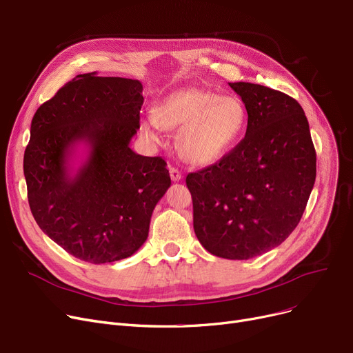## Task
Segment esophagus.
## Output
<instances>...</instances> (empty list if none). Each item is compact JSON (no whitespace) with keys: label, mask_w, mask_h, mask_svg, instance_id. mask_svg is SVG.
Instances as JSON below:
<instances>
[{"label":"esophagus","mask_w":353,"mask_h":353,"mask_svg":"<svg viewBox=\"0 0 353 353\" xmlns=\"http://www.w3.org/2000/svg\"><path fill=\"white\" fill-rule=\"evenodd\" d=\"M169 172H170V177H172L173 181H180V180H181L183 176H181V173L176 169V167H170Z\"/></svg>","instance_id":"1"}]
</instances>
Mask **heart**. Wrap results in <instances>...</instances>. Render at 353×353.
Returning <instances> with one entry per match:
<instances>
[{"mask_svg":"<svg viewBox=\"0 0 353 353\" xmlns=\"http://www.w3.org/2000/svg\"><path fill=\"white\" fill-rule=\"evenodd\" d=\"M141 132L160 140L163 130H179L177 148L194 165H209L228 156L242 141L248 127V110L236 96L214 91L180 88L156 104L153 116L141 121Z\"/></svg>","mask_w":353,"mask_h":353,"instance_id":"1","label":"heart"}]
</instances>
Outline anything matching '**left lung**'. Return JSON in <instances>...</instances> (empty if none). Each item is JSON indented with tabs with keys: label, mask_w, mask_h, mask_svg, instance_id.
I'll use <instances>...</instances> for the list:
<instances>
[{
	"label": "left lung",
	"mask_w": 353,
	"mask_h": 353,
	"mask_svg": "<svg viewBox=\"0 0 353 353\" xmlns=\"http://www.w3.org/2000/svg\"><path fill=\"white\" fill-rule=\"evenodd\" d=\"M248 110L246 136L233 150L186 177L193 228L214 256L246 261L288 239L316 179V153L301 104L285 92L229 83Z\"/></svg>",
	"instance_id": "left-lung-1"
}]
</instances>
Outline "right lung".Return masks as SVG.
Returning <instances> with one entry per match:
<instances>
[{
  "mask_svg": "<svg viewBox=\"0 0 353 353\" xmlns=\"http://www.w3.org/2000/svg\"><path fill=\"white\" fill-rule=\"evenodd\" d=\"M139 80L81 74L39 107L24 153L31 213L80 261L101 265L134 254L172 180L161 157L130 148L140 128ZM86 150L76 168L78 147Z\"/></svg>",
  "mask_w": 353,
  "mask_h": 353,
  "instance_id": "1",
  "label": "right lung"
}]
</instances>
